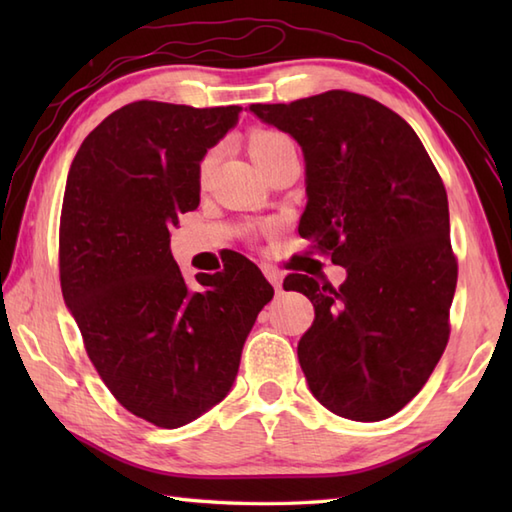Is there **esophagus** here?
<instances>
[{"label": "esophagus", "mask_w": 512, "mask_h": 512, "mask_svg": "<svg viewBox=\"0 0 512 512\" xmlns=\"http://www.w3.org/2000/svg\"><path fill=\"white\" fill-rule=\"evenodd\" d=\"M264 275H266V279L270 281V286H273L275 290H281V284H284V275H281L279 270H275V268H264Z\"/></svg>", "instance_id": "34e87169"}]
</instances>
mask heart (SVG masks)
<instances>
[{
    "instance_id": "heart-1",
    "label": "heart",
    "mask_w": 512,
    "mask_h": 512,
    "mask_svg": "<svg viewBox=\"0 0 512 512\" xmlns=\"http://www.w3.org/2000/svg\"><path fill=\"white\" fill-rule=\"evenodd\" d=\"M284 143H288L286 136L275 134V132H257L250 136L248 149H250V156H253V160H255V165L259 167L262 162H266L270 156H273ZM211 165H213V156H206L202 162V178L209 173Z\"/></svg>"
}]
</instances>
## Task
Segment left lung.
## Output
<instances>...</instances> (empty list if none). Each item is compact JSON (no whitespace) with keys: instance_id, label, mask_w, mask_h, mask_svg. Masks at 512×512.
<instances>
[{"instance_id":"left-lung-1","label":"left lung","mask_w":512,"mask_h":512,"mask_svg":"<svg viewBox=\"0 0 512 512\" xmlns=\"http://www.w3.org/2000/svg\"><path fill=\"white\" fill-rule=\"evenodd\" d=\"M248 112L299 143V235L347 273L336 290L308 275L284 281L314 306L297 347L312 396L347 420L394 416L449 341L458 264L438 171L409 123L363 94L330 90Z\"/></svg>"}]
</instances>
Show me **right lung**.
<instances>
[{"label":"right lung","instance_id":"obj_1","mask_svg":"<svg viewBox=\"0 0 512 512\" xmlns=\"http://www.w3.org/2000/svg\"><path fill=\"white\" fill-rule=\"evenodd\" d=\"M239 110L129 103L83 140L65 182V306L114 398L162 429L226 398L257 314L275 295L244 255L189 288L169 246L178 215L200 204V162Z\"/></svg>","mask_w":512,"mask_h":512}]
</instances>
